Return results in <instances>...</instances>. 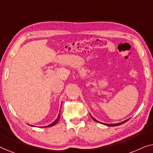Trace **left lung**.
<instances>
[{
    "mask_svg": "<svg viewBox=\"0 0 153 153\" xmlns=\"http://www.w3.org/2000/svg\"><path fill=\"white\" fill-rule=\"evenodd\" d=\"M91 118L93 119L95 121V122H98V123H100V122H99V121H97V120H96V119H95L93 118V116H91ZM127 120H129V119H127V120H125V121H123V122H121V123H116V124H106V123H104V125H107V126H111V127H114V126H118V125H122V124H123V123H126ZM102 124H103V123H102Z\"/></svg>",
    "mask_w": 153,
    "mask_h": 153,
    "instance_id": "obj_1",
    "label": "left lung"
}]
</instances>
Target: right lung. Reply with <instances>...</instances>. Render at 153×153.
Returning <instances> with one entry per match:
<instances>
[{
	"label": "right lung",
	"mask_w": 153,
	"mask_h": 153,
	"mask_svg": "<svg viewBox=\"0 0 153 153\" xmlns=\"http://www.w3.org/2000/svg\"><path fill=\"white\" fill-rule=\"evenodd\" d=\"M60 114H59V115H58V118H57V119H56V120L54 121L53 123H52L51 124H50V125H47V126H46V127H51V126H53V125H55L56 123H57L58 122V120H59V118H60Z\"/></svg>",
	"instance_id": "right-lung-1"
}]
</instances>
